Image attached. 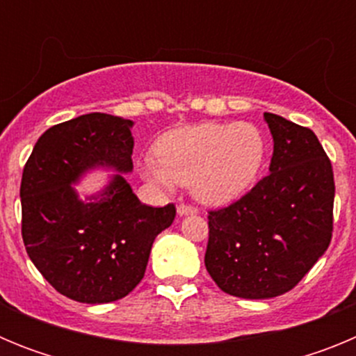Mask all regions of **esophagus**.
I'll list each match as a JSON object with an SVG mask.
<instances>
[{"label": "esophagus", "instance_id": "esophagus-1", "mask_svg": "<svg viewBox=\"0 0 356 356\" xmlns=\"http://www.w3.org/2000/svg\"><path fill=\"white\" fill-rule=\"evenodd\" d=\"M176 212H178V216H180V217H185V216H193V213H196L197 210L194 209V207L180 205V207H178V209H176Z\"/></svg>", "mask_w": 356, "mask_h": 356}]
</instances>
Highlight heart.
I'll return each mask as SVG.
<instances>
[{
	"label": "heart",
	"mask_w": 356,
	"mask_h": 356,
	"mask_svg": "<svg viewBox=\"0 0 356 356\" xmlns=\"http://www.w3.org/2000/svg\"><path fill=\"white\" fill-rule=\"evenodd\" d=\"M266 153L264 135L251 122H200L163 135L156 159L140 165L147 184L171 191L176 181L207 205H228L246 193Z\"/></svg>",
	"instance_id": "heart-1"
}]
</instances>
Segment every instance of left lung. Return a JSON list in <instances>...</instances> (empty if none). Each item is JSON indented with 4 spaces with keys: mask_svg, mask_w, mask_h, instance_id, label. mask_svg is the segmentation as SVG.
<instances>
[{
    "mask_svg": "<svg viewBox=\"0 0 356 356\" xmlns=\"http://www.w3.org/2000/svg\"><path fill=\"white\" fill-rule=\"evenodd\" d=\"M273 135L269 175L246 196L210 212L205 266L222 292L269 300L296 285L332 241V163L312 130L264 114Z\"/></svg>",
    "mask_w": 356,
    "mask_h": 356,
    "instance_id": "obj_1",
    "label": "left lung"
}]
</instances>
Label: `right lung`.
<instances>
[{
	"label": "right lung",
	"mask_w": 356,
	"mask_h": 356,
	"mask_svg": "<svg viewBox=\"0 0 356 356\" xmlns=\"http://www.w3.org/2000/svg\"><path fill=\"white\" fill-rule=\"evenodd\" d=\"M134 121L92 112L44 131L21 180L23 241L49 284L80 303L130 294L146 273L156 235L172 225V205L140 203L122 175L134 171ZM94 170L113 175L96 193L74 187Z\"/></svg>",
	"instance_id": "obj_1"
}]
</instances>
